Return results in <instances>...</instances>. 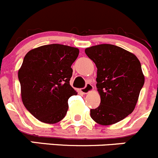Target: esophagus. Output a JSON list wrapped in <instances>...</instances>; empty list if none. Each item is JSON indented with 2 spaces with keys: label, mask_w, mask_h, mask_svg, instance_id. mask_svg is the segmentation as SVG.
I'll return each mask as SVG.
<instances>
[{
  "label": "esophagus",
  "mask_w": 158,
  "mask_h": 158,
  "mask_svg": "<svg viewBox=\"0 0 158 158\" xmlns=\"http://www.w3.org/2000/svg\"><path fill=\"white\" fill-rule=\"evenodd\" d=\"M91 90H93L92 85H91V84H87V85H85V88L81 89V92L84 93V94H87V93H88L89 91H91Z\"/></svg>",
  "instance_id": "esophagus-1"
}]
</instances>
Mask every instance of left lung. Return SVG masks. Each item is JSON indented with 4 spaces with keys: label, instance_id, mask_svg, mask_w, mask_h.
<instances>
[{
    "label": "left lung",
    "instance_id": "left-lung-1",
    "mask_svg": "<svg viewBox=\"0 0 158 158\" xmlns=\"http://www.w3.org/2000/svg\"><path fill=\"white\" fill-rule=\"evenodd\" d=\"M97 67L96 81L101 103L91 109V117L103 126L112 125L134 110L144 85L141 64L134 54L111 44L85 49Z\"/></svg>",
    "mask_w": 158,
    "mask_h": 158
}]
</instances>
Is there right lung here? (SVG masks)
<instances>
[{"label":"right lung","mask_w":158,"mask_h":158,"mask_svg":"<svg viewBox=\"0 0 158 158\" xmlns=\"http://www.w3.org/2000/svg\"><path fill=\"white\" fill-rule=\"evenodd\" d=\"M77 48L60 44L42 46L30 50L19 70L24 106L45 123H56L65 117L69 98L77 92L70 85L71 65Z\"/></svg>","instance_id":"add662e5"}]
</instances>
